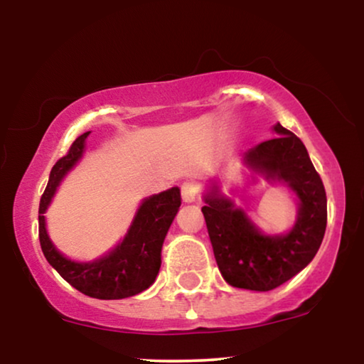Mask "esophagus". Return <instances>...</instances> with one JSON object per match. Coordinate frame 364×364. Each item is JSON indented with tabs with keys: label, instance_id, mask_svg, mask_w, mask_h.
Instances as JSON below:
<instances>
[{
	"label": "esophagus",
	"instance_id": "esophagus-1",
	"mask_svg": "<svg viewBox=\"0 0 364 364\" xmlns=\"http://www.w3.org/2000/svg\"><path fill=\"white\" fill-rule=\"evenodd\" d=\"M181 198L184 203H194L199 198V186L194 181H184L181 184Z\"/></svg>",
	"mask_w": 364,
	"mask_h": 364
}]
</instances>
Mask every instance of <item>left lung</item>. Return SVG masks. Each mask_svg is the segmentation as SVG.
Masks as SVG:
<instances>
[{
    "label": "left lung",
    "mask_w": 364,
    "mask_h": 364,
    "mask_svg": "<svg viewBox=\"0 0 364 364\" xmlns=\"http://www.w3.org/2000/svg\"><path fill=\"white\" fill-rule=\"evenodd\" d=\"M275 138L245 153L244 163L267 180H282L300 198L299 218L285 235L260 234L231 199L213 186L201 208L214 257L224 280L237 289L267 291L277 289L315 257L326 229L323 181L301 140L277 124Z\"/></svg>",
    "instance_id": "1"
}]
</instances>
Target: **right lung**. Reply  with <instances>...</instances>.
<instances>
[{
	"label": "right lung",
	"mask_w": 364,
	"mask_h": 364,
	"mask_svg": "<svg viewBox=\"0 0 364 364\" xmlns=\"http://www.w3.org/2000/svg\"><path fill=\"white\" fill-rule=\"evenodd\" d=\"M90 132L75 138L69 151L55 161L39 203V242L44 257L58 270L60 277L84 295L100 300H117L133 296L146 290L155 282L161 265V245L181 204L180 189L145 199L138 209L129 234L122 244L105 257L89 264H79L65 259L50 242L46 232L44 213L65 173L73 168L84 153L85 138Z\"/></svg>",
	"instance_id": "add662e5"
}]
</instances>
